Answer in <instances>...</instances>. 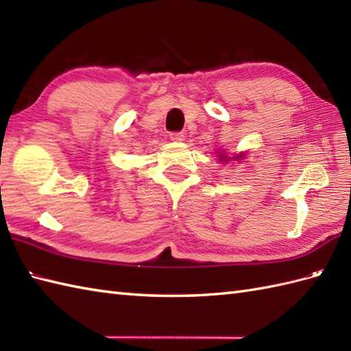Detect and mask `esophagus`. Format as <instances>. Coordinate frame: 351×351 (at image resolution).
I'll use <instances>...</instances> for the list:
<instances>
[{
    "mask_svg": "<svg viewBox=\"0 0 351 351\" xmlns=\"http://www.w3.org/2000/svg\"><path fill=\"white\" fill-rule=\"evenodd\" d=\"M170 140L175 141V143H181V141H184V134L182 132H171Z\"/></svg>",
    "mask_w": 351,
    "mask_h": 351,
    "instance_id": "obj_1",
    "label": "esophagus"
}]
</instances>
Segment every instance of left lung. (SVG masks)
Listing matches in <instances>:
<instances>
[{"instance_id": "obj_1", "label": "left lung", "mask_w": 351, "mask_h": 351, "mask_svg": "<svg viewBox=\"0 0 351 351\" xmlns=\"http://www.w3.org/2000/svg\"><path fill=\"white\" fill-rule=\"evenodd\" d=\"M244 156H245V154H243V152L235 155V156H232V158H230V156H228L226 154H220V155H219V160H220V161H229V160H232V161L235 160V161H237V160H243Z\"/></svg>"}]
</instances>
